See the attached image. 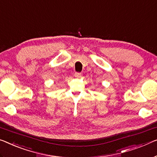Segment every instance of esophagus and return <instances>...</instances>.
<instances>
[{"label":"esophagus","instance_id":"esophagus-1","mask_svg":"<svg viewBox=\"0 0 157 157\" xmlns=\"http://www.w3.org/2000/svg\"><path fill=\"white\" fill-rule=\"evenodd\" d=\"M74 75L75 78H80V77L82 76V75H81V73H79V72H75Z\"/></svg>","mask_w":157,"mask_h":157}]
</instances>
